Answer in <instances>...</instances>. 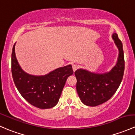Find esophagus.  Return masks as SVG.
<instances>
[{"label": "esophagus", "mask_w": 135, "mask_h": 135, "mask_svg": "<svg viewBox=\"0 0 135 135\" xmlns=\"http://www.w3.org/2000/svg\"><path fill=\"white\" fill-rule=\"evenodd\" d=\"M78 65H75V64H74V65H72V69H73V71L75 72L76 70L78 69Z\"/></svg>", "instance_id": "obj_1"}]
</instances>
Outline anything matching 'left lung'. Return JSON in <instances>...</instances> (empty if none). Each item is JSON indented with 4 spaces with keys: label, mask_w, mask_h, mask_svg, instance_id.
Masks as SVG:
<instances>
[{
    "label": "left lung",
    "mask_w": 135,
    "mask_h": 135,
    "mask_svg": "<svg viewBox=\"0 0 135 135\" xmlns=\"http://www.w3.org/2000/svg\"><path fill=\"white\" fill-rule=\"evenodd\" d=\"M112 38L119 54L115 65L109 71L98 73L78 69L74 72L78 94L82 103L87 106L95 107L109 100L122 80L125 68L123 45L117 33H113Z\"/></svg>",
    "instance_id": "1"
}]
</instances>
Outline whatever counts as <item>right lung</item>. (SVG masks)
Returning a JSON list of instances; mask_svg holds the SVG:
<instances>
[{"mask_svg": "<svg viewBox=\"0 0 135 135\" xmlns=\"http://www.w3.org/2000/svg\"><path fill=\"white\" fill-rule=\"evenodd\" d=\"M14 44L11 54V72L17 89L32 105L50 109L58 103L68 78L73 74L71 65L57 68L41 76L30 74L22 70L17 59Z\"/></svg>", "mask_w": 135, "mask_h": 135, "instance_id": "1", "label": "right lung"}]
</instances>
